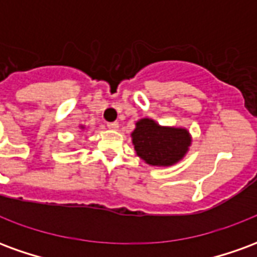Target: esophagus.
Segmentation results:
<instances>
[{
  "instance_id": "34e87169",
  "label": "esophagus",
  "mask_w": 257,
  "mask_h": 257,
  "mask_svg": "<svg viewBox=\"0 0 257 257\" xmlns=\"http://www.w3.org/2000/svg\"><path fill=\"white\" fill-rule=\"evenodd\" d=\"M118 126H119V123L117 121H114V122H108L107 123V128L108 129H112V131H117Z\"/></svg>"
}]
</instances>
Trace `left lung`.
<instances>
[{"mask_svg": "<svg viewBox=\"0 0 257 257\" xmlns=\"http://www.w3.org/2000/svg\"><path fill=\"white\" fill-rule=\"evenodd\" d=\"M136 154L154 167H171L179 162L191 145V136L184 128L161 126L150 118H142L132 132Z\"/></svg>", "mask_w": 257, "mask_h": 257, "instance_id": "8db88e82", "label": "left lung"}]
</instances>
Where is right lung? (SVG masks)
Masks as SVG:
<instances>
[{"mask_svg":"<svg viewBox=\"0 0 257 257\" xmlns=\"http://www.w3.org/2000/svg\"><path fill=\"white\" fill-rule=\"evenodd\" d=\"M81 128H84V126H81Z\"/></svg>","mask_w":257,"mask_h":257,"instance_id":"1","label":"right lung"}]
</instances>
